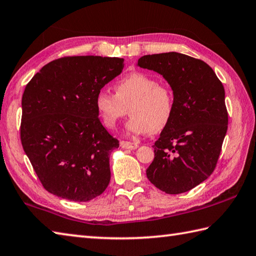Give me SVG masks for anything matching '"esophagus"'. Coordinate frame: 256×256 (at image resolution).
<instances>
[{
    "mask_svg": "<svg viewBox=\"0 0 256 256\" xmlns=\"http://www.w3.org/2000/svg\"><path fill=\"white\" fill-rule=\"evenodd\" d=\"M120 147L124 148V149H132V150H134V149L138 148V144H134V142H124V140H122V142H120Z\"/></svg>",
    "mask_w": 256,
    "mask_h": 256,
    "instance_id": "obj_1",
    "label": "esophagus"
}]
</instances>
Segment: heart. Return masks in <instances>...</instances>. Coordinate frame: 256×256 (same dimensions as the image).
I'll use <instances>...</instances> for the list:
<instances>
[{
    "instance_id": "b5f03b06",
    "label": "heart",
    "mask_w": 256,
    "mask_h": 256,
    "mask_svg": "<svg viewBox=\"0 0 256 256\" xmlns=\"http://www.w3.org/2000/svg\"><path fill=\"white\" fill-rule=\"evenodd\" d=\"M114 95L102 90L96 94L95 108L102 124L114 129L128 112L127 129L134 134H158L174 114L176 97L171 87L144 72L122 77L114 86Z\"/></svg>"
}]
</instances>
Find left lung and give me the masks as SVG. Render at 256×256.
Masks as SVG:
<instances>
[{
  "instance_id": "obj_1",
  "label": "left lung",
  "mask_w": 256,
  "mask_h": 256,
  "mask_svg": "<svg viewBox=\"0 0 256 256\" xmlns=\"http://www.w3.org/2000/svg\"><path fill=\"white\" fill-rule=\"evenodd\" d=\"M138 66L162 75L176 97L174 118L152 146L147 178L166 194H184L216 169L228 122L224 87L206 62L176 52L144 55Z\"/></svg>"
}]
</instances>
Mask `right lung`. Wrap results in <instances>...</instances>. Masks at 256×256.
<instances>
[{"label":"right lung","mask_w":256,"mask_h":256,"mask_svg":"<svg viewBox=\"0 0 256 256\" xmlns=\"http://www.w3.org/2000/svg\"><path fill=\"white\" fill-rule=\"evenodd\" d=\"M122 68L118 57L67 56L46 64L26 85L20 142L50 194L86 202L106 190L109 154L119 142L99 120L95 97Z\"/></svg>","instance_id":"add662e5"}]
</instances>
